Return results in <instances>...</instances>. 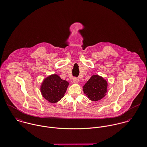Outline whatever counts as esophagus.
Segmentation results:
<instances>
[{
    "label": "esophagus",
    "mask_w": 147,
    "mask_h": 147,
    "mask_svg": "<svg viewBox=\"0 0 147 147\" xmlns=\"http://www.w3.org/2000/svg\"><path fill=\"white\" fill-rule=\"evenodd\" d=\"M72 81H73V83H75V84H78V83H79V79L78 78H74Z\"/></svg>",
    "instance_id": "obj_1"
}]
</instances>
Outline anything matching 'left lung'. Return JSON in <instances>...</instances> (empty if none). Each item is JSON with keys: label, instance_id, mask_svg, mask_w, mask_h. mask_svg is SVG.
Segmentation results:
<instances>
[{"label": "left lung", "instance_id": "8db88e82", "mask_svg": "<svg viewBox=\"0 0 147 147\" xmlns=\"http://www.w3.org/2000/svg\"><path fill=\"white\" fill-rule=\"evenodd\" d=\"M107 82L102 76L94 75L83 86L84 94L91 101H97L104 98L107 93Z\"/></svg>", "mask_w": 147, "mask_h": 147}]
</instances>
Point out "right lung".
<instances>
[{"label":"right lung","instance_id":"add662e5","mask_svg":"<svg viewBox=\"0 0 147 147\" xmlns=\"http://www.w3.org/2000/svg\"><path fill=\"white\" fill-rule=\"evenodd\" d=\"M69 83L57 74L51 75L42 82L40 90L42 96L50 103H57L64 96Z\"/></svg>","mask_w":147,"mask_h":147}]
</instances>
